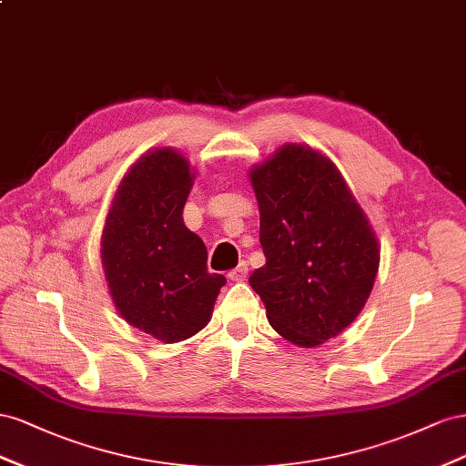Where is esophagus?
I'll return each instance as SVG.
<instances>
[{
    "label": "esophagus",
    "instance_id": "obj_1",
    "mask_svg": "<svg viewBox=\"0 0 466 466\" xmlns=\"http://www.w3.org/2000/svg\"><path fill=\"white\" fill-rule=\"evenodd\" d=\"M246 275H248V263H246V261H242L240 265H238L236 269L228 271V279H230V281H244Z\"/></svg>",
    "mask_w": 466,
    "mask_h": 466
}]
</instances>
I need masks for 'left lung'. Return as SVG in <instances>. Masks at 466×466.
<instances>
[{
	"label": "left lung",
	"mask_w": 466,
	"mask_h": 466,
	"mask_svg": "<svg viewBox=\"0 0 466 466\" xmlns=\"http://www.w3.org/2000/svg\"><path fill=\"white\" fill-rule=\"evenodd\" d=\"M248 177L265 254L249 285L279 336L318 348L363 310L380 263L377 234L336 164L309 144H283Z\"/></svg>",
	"instance_id": "left-lung-1"
}]
</instances>
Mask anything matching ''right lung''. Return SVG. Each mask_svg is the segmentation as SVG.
Segmentation results:
<instances>
[{
  "mask_svg": "<svg viewBox=\"0 0 466 466\" xmlns=\"http://www.w3.org/2000/svg\"><path fill=\"white\" fill-rule=\"evenodd\" d=\"M195 169L179 150L142 154L118 183L101 234V263L115 309L164 343L201 331L226 277L208 273L207 248L183 222Z\"/></svg>",
  "mask_w": 466,
  "mask_h": 466,
  "instance_id": "right-lung-1",
  "label": "right lung"
}]
</instances>
